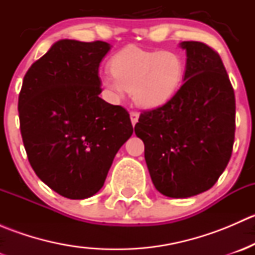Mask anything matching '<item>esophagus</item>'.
<instances>
[{
    "label": "esophagus",
    "mask_w": 255,
    "mask_h": 255,
    "mask_svg": "<svg viewBox=\"0 0 255 255\" xmlns=\"http://www.w3.org/2000/svg\"><path fill=\"white\" fill-rule=\"evenodd\" d=\"M129 116H130V121H132V125L134 126L135 123L138 122V118H139V112L132 111L129 113Z\"/></svg>",
    "instance_id": "esophagus-1"
}]
</instances>
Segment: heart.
<instances>
[{"mask_svg":"<svg viewBox=\"0 0 255 255\" xmlns=\"http://www.w3.org/2000/svg\"><path fill=\"white\" fill-rule=\"evenodd\" d=\"M110 70L112 75L102 80L110 91L116 95L128 91L138 106L155 109L175 96L184 79L185 63L175 51L127 47L113 55Z\"/></svg>","mask_w":255,"mask_h":255,"instance_id":"heart-1","label":"heart"}]
</instances>
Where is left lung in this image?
Listing matches in <instances>:
<instances>
[{
    "mask_svg": "<svg viewBox=\"0 0 255 255\" xmlns=\"http://www.w3.org/2000/svg\"><path fill=\"white\" fill-rule=\"evenodd\" d=\"M185 82L163 106L140 113L134 127L154 186L185 199L211 189L233 150L236 97L221 56L202 42H182Z\"/></svg>",
    "mask_w": 255,
    "mask_h": 255,
    "instance_id": "left-lung-1",
    "label": "left lung"
}]
</instances>
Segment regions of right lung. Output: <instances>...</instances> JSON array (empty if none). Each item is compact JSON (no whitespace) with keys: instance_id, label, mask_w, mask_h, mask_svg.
I'll list each match as a JSON object with an SVG mask.
<instances>
[{"instance_id":"obj_1","label":"right lung","mask_w":255,"mask_h":255,"mask_svg":"<svg viewBox=\"0 0 255 255\" xmlns=\"http://www.w3.org/2000/svg\"><path fill=\"white\" fill-rule=\"evenodd\" d=\"M109 50L102 40H59L23 79L18 113L28 160L68 199H87L104 186L116 153L133 133L127 110L99 97V66Z\"/></svg>"}]
</instances>
